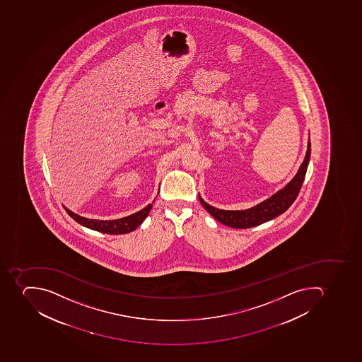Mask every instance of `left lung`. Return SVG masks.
<instances>
[{
    "mask_svg": "<svg viewBox=\"0 0 362 362\" xmlns=\"http://www.w3.org/2000/svg\"><path fill=\"white\" fill-rule=\"evenodd\" d=\"M310 153L311 145L310 140H309L305 160L302 162L296 177L291 180V182L288 183V185H285V188H283L282 190H279L271 198L260 202L255 207L249 208L245 211H223V209L208 205L207 202H204L202 197L199 196L200 202L205 207L206 211L213 215L214 218H216L218 222L223 223L224 225H228L230 228H254L257 225L268 222L284 213L285 211H288V208L296 199L302 183L305 181L308 164L310 160Z\"/></svg>",
    "mask_w": 362,
    "mask_h": 362,
    "instance_id": "left-lung-1",
    "label": "left lung"
}]
</instances>
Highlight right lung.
<instances>
[{
	"label": "right lung",
	"instance_id": "right-lung-1",
	"mask_svg": "<svg viewBox=\"0 0 362 362\" xmlns=\"http://www.w3.org/2000/svg\"><path fill=\"white\" fill-rule=\"evenodd\" d=\"M151 207H153V205L151 204V205L144 208L141 211L132 214L130 216L113 219V221H98V219L85 218V217L79 216L77 214L69 211L66 207H64V209L76 222L83 225L86 228L98 230V232L106 234H126L136 230L145 221L146 217L148 216Z\"/></svg>",
	"mask_w": 362,
	"mask_h": 362
}]
</instances>
